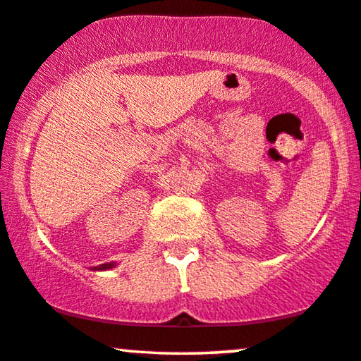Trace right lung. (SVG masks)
I'll return each mask as SVG.
<instances>
[{"label": "right lung", "mask_w": 361, "mask_h": 361, "mask_svg": "<svg viewBox=\"0 0 361 361\" xmlns=\"http://www.w3.org/2000/svg\"><path fill=\"white\" fill-rule=\"evenodd\" d=\"M113 267H116L114 263H103V265L94 267V270H109V268H113Z\"/></svg>", "instance_id": "obj_1"}]
</instances>
